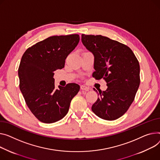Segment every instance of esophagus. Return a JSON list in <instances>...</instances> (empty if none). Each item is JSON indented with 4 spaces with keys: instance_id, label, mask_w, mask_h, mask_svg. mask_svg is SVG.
I'll return each mask as SVG.
<instances>
[{
    "instance_id": "1",
    "label": "esophagus",
    "mask_w": 160,
    "mask_h": 160,
    "mask_svg": "<svg viewBox=\"0 0 160 160\" xmlns=\"http://www.w3.org/2000/svg\"><path fill=\"white\" fill-rule=\"evenodd\" d=\"M80 89L82 90H84V91H88L89 90V88L88 87L85 86V85H82V86H80Z\"/></svg>"
}]
</instances>
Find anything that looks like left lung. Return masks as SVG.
I'll use <instances>...</instances> for the list:
<instances>
[{
  "label": "left lung",
  "mask_w": 160,
  "mask_h": 160,
  "mask_svg": "<svg viewBox=\"0 0 160 160\" xmlns=\"http://www.w3.org/2000/svg\"><path fill=\"white\" fill-rule=\"evenodd\" d=\"M82 42L94 57L92 77L104 79L108 86L99 93L94 88L100 97L91 109L102 119H118L129 109L139 88V62L128 46L108 37L82 34Z\"/></svg>",
  "instance_id": "left-lung-1"
}]
</instances>
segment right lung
I'll return each mask as SVG.
<instances>
[{"mask_svg":"<svg viewBox=\"0 0 160 160\" xmlns=\"http://www.w3.org/2000/svg\"><path fill=\"white\" fill-rule=\"evenodd\" d=\"M79 40L77 34L50 37L29 48L21 58L20 89L28 107L42 122L51 123L62 119L80 90L74 83L55 89L53 78L54 71L64 68L67 57Z\"/></svg>","mask_w":160,"mask_h":160,"instance_id":"1","label":"right lung"}]
</instances>
